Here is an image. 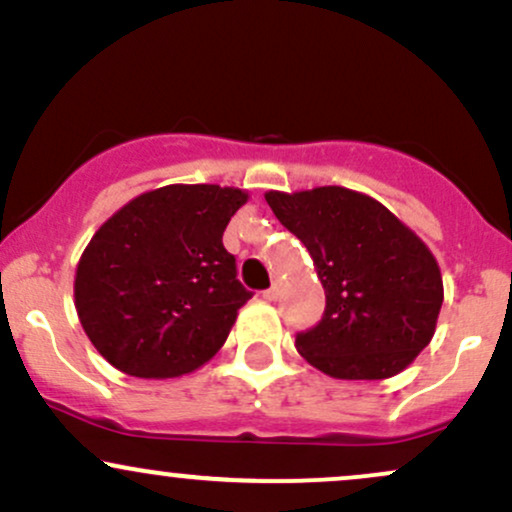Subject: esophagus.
Here are the masks:
<instances>
[{
  "label": "esophagus",
  "instance_id": "obj_1",
  "mask_svg": "<svg viewBox=\"0 0 512 512\" xmlns=\"http://www.w3.org/2000/svg\"><path fill=\"white\" fill-rule=\"evenodd\" d=\"M279 296H281V286L279 284H272V289L264 291V298H267V301H276Z\"/></svg>",
  "mask_w": 512,
  "mask_h": 512
}]
</instances>
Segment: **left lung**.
I'll return each mask as SVG.
<instances>
[{
	"instance_id": "8db88e82",
	"label": "left lung",
	"mask_w": 512,
	"mask_h": 512,
	"mask_svg": "<svg viewBox=\"0 0 512 512\" xmlns=\"http://www.w3.org/2000/svg\"><path fill=\"white\" fill-rule=\"evenodd\" d=\"M274 216L308 248L325 315L296 337L310 366L339 380L402 373L436 332L443 276L426 243L378 199L327 185L269 190Z\"/></svg>"
}]
</instances>
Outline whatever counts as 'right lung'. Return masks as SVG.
Returning a JSON list of instances; mask_svg holds the SVG:
<instances>
[{
  "instance_id": "obj_1",
  "label": "right lung",
  "mask_w": 512,
  "mask_h": 512,
  "mask_svg": "<svg viewBox=\"0 0 512 512\" xmlns=\"http://www.w3.org/2000/svg\"><path fill=\"white\" fill-rule=\"evenodd\" d=\"M245 202L238 187L166 185L93 233L76 264L74 305L110 366L134 378H178L221 349L252 296L221 240Z\"/></svg>"
}]
</instances>
